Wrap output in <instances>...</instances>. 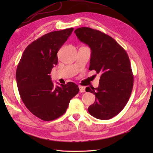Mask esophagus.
<instances>
[{"label": "esophagus", "instance_id": "34e87169", "mask_svg": "<svg viewBox=\"0 0 153 153\" xmlns=\"http://www.w3.org/2000/svg\"><path fill=\"white\" fill-rule=\"evenodd\" d=\"M79 91L81 93H83V92H85V87H83V86H79Z\"/></svg>", "mask_w": 153, "mask_h": 153}]
</instances>
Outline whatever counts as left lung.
Returning <instances> with one entry per match:
<instances>
[{
    "instance_id": "obj_1",
    "label": "left lung",
    "mask_w": 153,
    "mask_h": 153,
    "mask_svg": "<svg viewBox=\"0 0 153 153\" xmlns=\"http://www.w3.org/2000/svg\"><path fill=\"white\" fill-rule=\"evenodd\" d=\"M74 33L91 50L89 69L100 74L97 88L85 89L95 95L88 112L97 119L109 120L122 111L132 91L134 76L128 55L112 37L101 31L83 27Z\"/></svg>"
}]
</instances>
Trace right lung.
I'll return each instance as SVG.
<instances>
[{"label": "right lung", "instance_id": "add662e5", "mask_svg": "<svg viewBox=\"0 0 153 153\" xmlns=\"http://www.w3.org/2000/svg\"><path fill=\"white\" fill-rule=\"evenodd\" d=\"M73 30L50 32L32 42L18 65L16 78L22 101L33 114L44 121L62 116L79 91L73 82L55 87L49 75L58 64V51Z\"/></svg>", "mask_w": 153, "mask_h": 153}]
</instances>
